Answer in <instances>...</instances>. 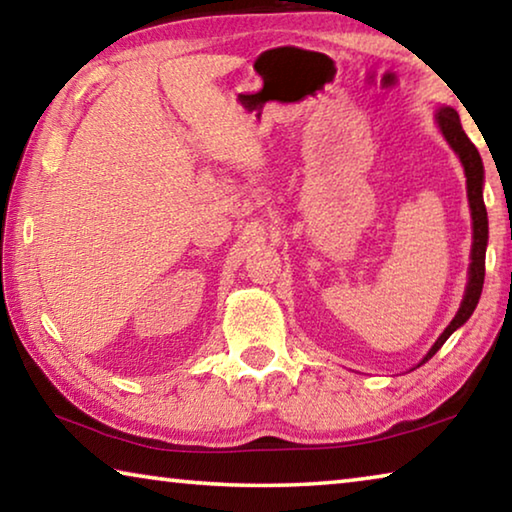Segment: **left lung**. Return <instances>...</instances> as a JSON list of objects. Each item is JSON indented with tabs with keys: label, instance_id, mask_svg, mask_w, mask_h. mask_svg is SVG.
<instances>
[{
	"label": "left lung",
	"instance_id": "8db88e82",
	"mask_svg": "<svg viewBox=\"0 0 512 512\" xmlns=\"http://www.w3.org/2000/svg\"><path fill=\"white\" fill-rule=\"evenodd\" d=\"M436 121L443 131L447 144L456 151L461 164L465 169L467 178V201H470L472 210V262H470V277H467V289L461 307H458L452 323L445 327V332L438 336V341L431 345L427 357L422 359L429 361L436 354L443 343L452 336L458 327L467 323V318L472 316V311L479 305L481 289H483V277H485V246H488V212H485L483 203V162L481 155L476 151V146L470 142V137L465 135L461 119L454 108H440L436 112Z\"/></svg>",
	"mask_w": 512,
	"mask_h": 512
}]
</instances>
